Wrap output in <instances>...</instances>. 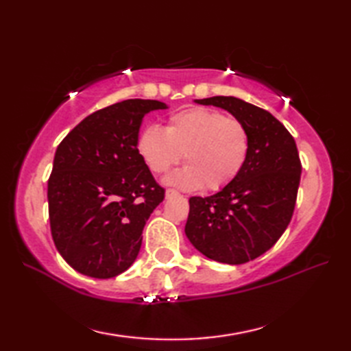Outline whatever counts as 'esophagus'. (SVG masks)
<instances>
[{"instance_id": "esophagus-1", "label": "esophagus", "mask_w": 351, "mask_h": 351, "mask_svg": "<svg viewBox=\"0 0 351 351\" xmlns=\"http://www.w3.org/2000/svg\"><path fill=\"white\" fill-rule=\"evenodd\" d=\"M173 196H180V193H178L176 190L169 189V190L166 191V197H173Z\"/></svg>"}]
</instances>
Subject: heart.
Segmentation results:
<instances>
[{
	"mask_svg": "<svg viewBox=\"0 0 351 351\" xmlns=\"http://www.w3.org/2000/svg\"><path fill=\"white\" fill-rule=\"evenodd\" d=\"M137 149L154 173H166L184 156L187 164L167 182L187 190L205 185L214 191L241 173L250 152V134L243 122L221 111L193 107L171 114L164 131L146 126Z\"/></svg>",
	"mask_w": 351,
	"mask_h": 351,
	"instance_id": "1",
	"label": "heart"
}]
</instances>
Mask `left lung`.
<instances>
[{
  "label": "left lung",
  "mask_w": 351,
  "mask_h": 351,
  "mask_svg": "<svg viewBox=\"0 0 351 351\" xmlns=\"http://www.w3.org/2000/svg\"><path fill=\"white\" fill-rule=\"evenodd\" d=\"M229 111L250 134L241 173L208 197H190L185 235L206 258L238 265L271 249L293 217L302 164L293 136L267 110L234 96L196 99Z\"/></svg>",
  "instance_id": "left-lung-1"
}]
</instances>
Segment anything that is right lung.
<instances>
[{"label": "right lung", "mask_w": 351, "mask_h": 351, "mask_svg": "<svg viewBox=\"0 0 351 351\" xmlns=\"http://www.w3.org/2000/svg\"><path fill=\"white\" fill-rule=\"evenodd\" d=\"M154 99H126L95 111L58 145L48 181L52 240L73 270L96 279L136 261L147 219L164 199L137 149Z\"/></svg>", "instance_id": "obj_1"}]
</instances>
